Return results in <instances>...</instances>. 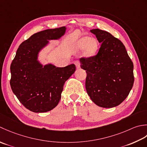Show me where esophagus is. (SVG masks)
I'll return each mask as SVG.
<instances>
[{"instance_id":"esophagus-1","label":"esophagus","mask_w":147,"mask_h":147,"mask_svg":"<svg viewBox=\"0 0 147 147\" xmlns=\"http://www.w3.org/2000/svg\"><path fill=\"white\" fill-rule=\"evenodd\" d=\"M74 63L76 65L77 68H80V63L79 60H76L74 61Z\"/></svg>"}]
</instances>
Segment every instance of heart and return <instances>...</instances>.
I'll list each match as a JSON object with an SVG mask.
<instances>
[{"instance_id": "heart-1", "label": "heart", "mask_w": 147, "mask_h": 147, "mask_svg": "<svg viewBox=\"0 0 147 147\" xmlns=\"http://www.w3.org/2000/svg\"><path fill=\"white\" fill-rule=\"evenodd\" d=\"M77 47L79 49H86V55L87 56H91L94 55L96 53L98 47V42L95 39H91L89 37L82 38L78 42Z\"/></svg>"}]
</instances>
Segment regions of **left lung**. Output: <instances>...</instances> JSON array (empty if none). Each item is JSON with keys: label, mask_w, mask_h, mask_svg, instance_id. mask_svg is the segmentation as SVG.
<instances>
[{"label": "left lung", "mask_w": 147, "mask_h": 147, "mask_svg": "<svg viewBox=\"0 0 147 147\" xmlns=\"http://www.w3.org/2000/svg\"><path fill=\"white\" fill-rule=\"evenodd\" d=\"M91 32L101 44L96 55L80 59V67L87 74V93L98 106L114 107L127 98L133 88V63L117 38L98 28Z\"/></svg>", "instance_id": "8db88e82"}]
</instances>
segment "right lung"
<instances>
[{"mask_svg": "<svg viewBox=\"0 0 147 147\" xmlns=\"http://www.w3.org/2000/svg\"><path fill=\"white\" fill-rule=\"evenodd\" d=\"M66 27L47 29L32 35L18 49L11 64L10 85L20 103L32 112L43 113L57 106L66 80L76 71V65L42 67L37 60L39 51L65 34Z\"/></svg>", "mask_w": 147, "mask_h": 147, "instance_id": "1", "label": "right lung"}]
</instances>
